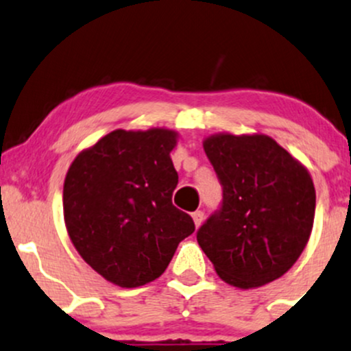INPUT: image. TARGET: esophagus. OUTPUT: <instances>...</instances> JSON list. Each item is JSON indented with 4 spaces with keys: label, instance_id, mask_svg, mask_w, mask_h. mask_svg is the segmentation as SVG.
<instances>
[{
    "label": "esophagus",
    "instance_id": "1",
    "mask_svg": "<svg viewBox=\"0 0 351 351\" xmlns=\"http://www.w3.org/2000/svg\"><path fill=\"white\" fill-rule=\"evenodd\" d=\"M204 215L205 213L202 212V210H197V212H193V222H195V225H197V227H200L202 225V222H204Z\"/></svg>",
    "mask_w": 351,
    "mask_h": 351
}]
</instances>
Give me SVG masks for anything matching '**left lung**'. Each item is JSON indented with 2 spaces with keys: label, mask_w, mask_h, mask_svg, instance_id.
<instances>
[{
  "label": "left lung",
  "mask_w": 351,
  "mask_h": 351,
  "mask_svg": "<svg viewBox=\"0 0 351 351\" xmlns=\"http://www.w3.org/2000/svg\"><path fill=\"white\" fill-rule=\"evenodd\" d=\"M204 149L223 202L198 230L202 250L230 286L276 281L300 259L313 230L316 191L308 168L261 132L212 134Z\"/></svg>",
  "instance_id": "obj_1"
}]
</instances>
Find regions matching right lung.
Wrapping results in <instances>:
<instances>
[{"label": "right lung", "instance_id": "add662e5", "mask_svg": "<svg viewBox=\"0 0 351 351\" xmlns=\"http://www.w3.org/2000/svg\"><path fill=\"white\" fill-rule=\"evenodd\" d=\"M178 132L116 129L80 151L64 183V220L77 252L106 281L139 287L168 267L193 234L171 204L178 173L169 153Z\"/></svg>", "mask_w": 351, "mask_h": 351}]
</instances>
